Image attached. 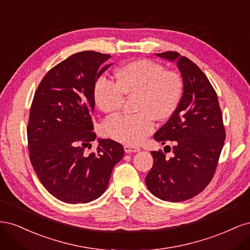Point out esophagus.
<instances>
[{
    "label": "esophagus",
    "mask_w": 250,
    "mask_h": 250,
    "mask_svg": "<svg viewBox=\"0 0 250 250\" xmlns=\"http://www.w3.org/2000/svg\"><path fill=\"white\" fill-rule=\"evenodd\" d=\"M124 150L126 153H134L141 151V148L139 146H131V145H125Z\"/></svg>",
    "instance_id": "obj_1"
}]
</instances>
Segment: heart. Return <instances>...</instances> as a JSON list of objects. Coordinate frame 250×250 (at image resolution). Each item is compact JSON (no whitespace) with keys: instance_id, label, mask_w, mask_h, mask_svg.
<instances>
[{"instance_id":"obj_1","label":"heart","mask_w":250,"mask_h":250,"mask_svg":"<svg viewBox=\"0 0 250 250\" xmlns=\"http://www.w3.org/2000/svg\"><path fill=\"white\" fill-rule=\"evenodd\" d=\"M117 83L101 77L94 87L95 103L100 110L112 115L124 96H137L134 116L120 115L108 119L104 132L126 145H138L154 129V119L167 120L177 107L183 94V80L174 71L148 59H138L116 72Z\"/></svg>"}]
</instances>
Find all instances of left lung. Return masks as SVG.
Wrapping results in <instances>:
<instances>
[{"instance_id": "8db88e82", "label": "left lung", "mask_w": 250, "mask_h": 250, "mask_svg": "<svg viewBox=\"0 0 250 250\" xmlns=\"http://www.w3.org/2000/svg\"><path fill=\"white\" fill-rule=\"evenodd\" d=\"M156 56L176 62L184 88L176 109L154 134L162 145L173 144V156L167 158L162 151H151L153 166L145 181L156 197L179 202L198 195L209 184L223 148L225 130L217 94L199 67L176 52Z\"/></svg>"}]
</instances>
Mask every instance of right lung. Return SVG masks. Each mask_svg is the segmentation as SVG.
<instances>
[{"mask_svg": "<svg viewBox=\"0 0 250 250\" xmlns=\"http://www.w3.org/2000/svg\"><path fill=\"white\" fill-rule=\"evenodd\" d=\"M111 56L83 51L51 69L37 87L30 109V161L44 188L66 203H87L107 188L112 169L124 156L121 144L93 131L96 81Z\"/></svg>", "mask_w": 250, "mask_h": 250, "instance_id": "1", "label": "right lung"}]
</instances>
